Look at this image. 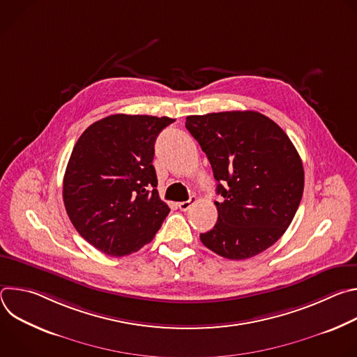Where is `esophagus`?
I'll return each mask as SVG.
<instances>
[{"instance_id": "34e87169", "label": "esophagus", "mask_w": 357, "mask_h": 357, "mask_svg": "<svg viewBox=\"0 0 357 357\" xmlns=\"http://www.w3.org/2000/svg\"><path fill=\"white\" fill-rule=\"evenodd\" d=\"M196 196H190L189 197V200H185V202H179L178 203V208L182 211V212H186V211H189L193 205H195V203H196Z\"/></svg>"}]
</instances>
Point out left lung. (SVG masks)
Segmentation results:
<instances>
[{
	"mask_svg": "<svg viewBox=\"0 0 357 357\" xmlns=\"http://www.w3.org/2000/svg\"><path fill=\"white\" fill-rule=\"evenodd\" d=\"M188 131L218 181V222L200 234L209 250L245 260L271 247L291 225L303 192L298 151L273 120L257 112L189 116Z\"/></svg>",
	"mask_w": 357,
	"mask_h": 357,
	"instance_id": "obj_1",
	"label": "left lung"
}]
</instances>
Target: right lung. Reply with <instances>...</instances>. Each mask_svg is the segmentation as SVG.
Here are the masks:
<instances>
[{"label":"right lung","instance_id":"obj_1","mask_svg":"<svg viewBox=\"0 0 357 357\" xmlns=\"http://www.w3.org/2000/svg\"><path fill=\"white\" fill-rule=\"evenodd\" d=\"M169 117L113 114L93 123L73 146L63 202L79 234L123 257L154 238L169 213L157 185L154 144Z\"/></svg>","mask_w":357,"mask_h":357}]
</instances>
